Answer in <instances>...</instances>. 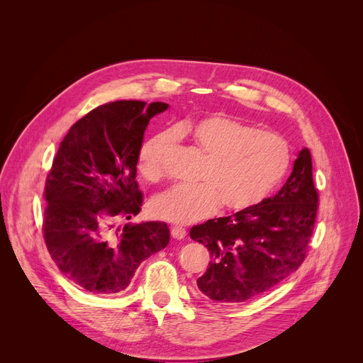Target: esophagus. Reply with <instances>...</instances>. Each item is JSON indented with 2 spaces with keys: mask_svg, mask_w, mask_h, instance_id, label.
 <instances>
[{
  "mask_svg": "<svg viewBox=\"0 0 363 363\" xmlns=\"http://www.w3.org/2000/svg\"><path fill=\"white\" fill-rule=\"evenodd\" d=\"M171 233H172L174 239L181 240V239H184V238L186 236V230H185L184 227H181V225H174V227L171 228Z\"/></svg>",
  "mask_w": 363,
  "mask_h": 363,
  "instance_id": "esophagus-1",
  "label": "esophagus"
}]
</instances>
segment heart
I'll list each match as a JSON object with an SVG mask.
<instances>
[{
  "label": "heart",
  "mask_w": 363,
  "mask_h": 363,
  "mask_svg": "<svg viewBox=\"0 0 363 363\" xmlns=\"http://www.w3.org/2000/svg\"><path fill=\"white\" fill-rule=\"evenodd\" d=\"M194 147L207 156L199 185H177L156 195L152 211L175 224H192L214 216L249 210L277 188L289 167L286 142L275 133L228 116H208L178 125ZM175 130L160 131L139 152V171L152 182L167 175L175 149Z\"/></svg>",
  "instance_id": "1"
}]
</instances>
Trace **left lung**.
I'll list each match as a JSON object with an SVG mask.
<instances>
[{
	"instance_id": "1",
	"label": "left lung",
	"mask_w": 363,
	"mask_h": 363,
	"mask_svg": "<svg viewBox=\"0 0 363 363\" xmlns=\"http://www.w3.org/2000/svg\"><path fill=\"white\" fill-rule=\"evenodd\" d=\"M318 210L308 149H303L284 186L257 206L211 218L189 230L211 262L199 289L208 300L238 304L279 285L304 262Z\"/></svg>"
}]
</instances>
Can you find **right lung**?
<instances>
[{
    "instance_id": "add662e5",
    "label": "right lung",
    "mask_w": 363,
    "mask_h": 363,
    "mask_svg": "<svg viewBox=\"0 0 363 363\" xmlns=\"http://www.w3.org/2000/svg\"><path fill=\"white\" fill-rule=\"evenodd\" d=\"M164 103L114 101L79 118L63 138L45 184L43 238L60 269L82 289H127L140 263L169 243L162 221L117 225L140 211L139 152Z\"/></svg>"
}]
</instances>
